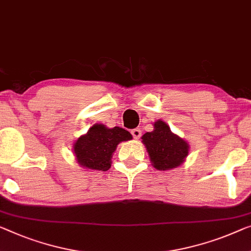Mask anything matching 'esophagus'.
<instances>
[{
    "label": "esophagus",
    "instance_id": "34e87169",
    "mask_svg": "<svg viewBox=\"0 0 251 251\" xmlns=\"http://www.w3.org/2000/svg\"><path fill=\"white\" fill-rule=\"evenodd\" d=\"M130 133H132V135H133L134 138H135V140H138V138H140L141 135H142L140 128H134V129L130 130Z\"/></svg>",
    "mask_w": 251,
    "mask_h": 251
}]
</instances>
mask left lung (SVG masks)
Masks as SVG:
<instances>
[{
    "instance_id": "left-lung-1",
    "label": "left lung",
    "mask_w": 251,
    "mask_h": 251,
    "mask_svg": "<svg viewBox=\"0 0 251 251\" xmlns=\"http://www.w3.org/2000/svg\"><path fill=\"white\" fill-rule=\"evenodd\" d=\"M154 129L145 133L142 142L147 148L150 161L155 169L167 171L175 169L185 162L189 153V144L184 138L171 132L166 122H154Z\"/></svg>"
}]
</instances>
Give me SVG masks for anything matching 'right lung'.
<instances>
[{"label": "right lung", "mask_w": 251, "mask_h": 251, "mask_svg": "<svg viewBox=\"0 0 251 251\" xmlns=\"http://www.w3.org/2000/svg\"><path fill=\"white\" fill-rule=\"evenodd\" d=\"M132 138V134L122 127L108 128L103 124H95L87 134L74 142L73 152L81 168L106 171L111 166V158L117 145Z\"/></svg>", "instance_id": "right-lung-1"}]
</instances>
